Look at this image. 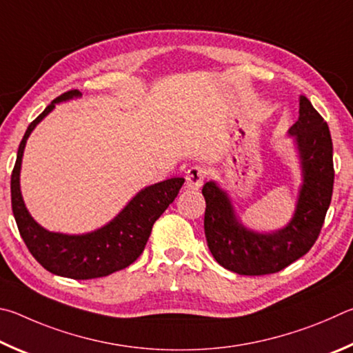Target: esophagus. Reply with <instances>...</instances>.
Wrapping results in <instances>:
<instances>
[{
    "mask_svg": "<svg viewBox=\"0 0 353 353\" xmlns=\"http://www.w3.org/2000/svg\"><path fill=\"white\" fill-rule=\"evenodd\" d=\"M206 178V170L200 165L190 167L186 173V188L189 190H199L203 186V181Z\"/></svg>",
    "mask_w": 353,
    "mask_h": 353,
    "instance_id": "34e87169",
    "label": "esophagus"
}]
</instances>
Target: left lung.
<instances>
[{"mask_svg": "<svg viewBox=\"0 0 353 353\" xmlns=\"http://www.w3.org/2000/svg\"><path fill=\"white\" fill-rule=\"evenodd\" d=\"M288 134L298 150L302 181L293 217L281 230H250L219 183L208 181L203 186L208 246L221 267L237 274L262 276L283 270L307 254L324 225L335 178L332 136L305 96H299V117Z\"/></svg>", "mask_w": 353, "mask_h": 353, "instance_id": "8db88e82", "label": "left lung"}]
</instances>
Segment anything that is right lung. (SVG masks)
<instances>
[{
  "instance_id": "add662e5",
  "label": "right lung",
  "mask_w": 353,
  "mask_h": 353,
  "mask_svg": "<svg viewBox=\"0 0 353 353\" xmlns=\"http://www.w3.org/2000/svg\"><path fill=\"white\" fill-rule=\"evenodd\" d=\"M82 96L71 90L48 105L45 111L30 122L20 142L14 172L10 178L12 211L20 236L30 254L49 273L83 281L108 276L132 265L144 251L152 226L180 192L184 178H169L141 189L122 211L107 225L85 234L52 232L37 223L24 205L20 189V172L24 147L34 128L55 108V103Z\"/></svg>"
}]
</instances>
